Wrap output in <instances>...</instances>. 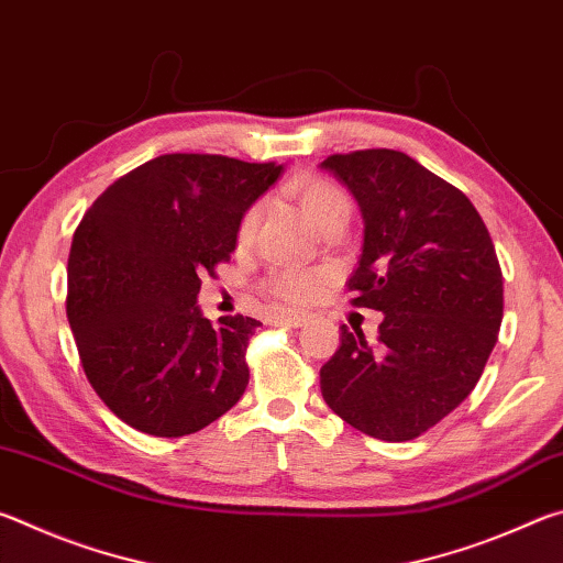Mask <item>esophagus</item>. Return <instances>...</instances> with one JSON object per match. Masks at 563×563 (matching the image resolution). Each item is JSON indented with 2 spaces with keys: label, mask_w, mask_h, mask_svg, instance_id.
I'll return each mask as SVG.
<instances>
[{
  "label": "esophagus",
  "mask_w": 563,
  "mask_h": 563,
  "mask_svg": "<svg viewBox=\"0 0 563 563\" xmlns=\"http://www.w3.org/2000/svg\"><path fill=\"white\" fill-rule=\"evenodd\" d=\"M305 318L302 312H292V310H280V312H273V322H280V325H288V328H300L305 325Z\"/></svg>",
  "instance_id": "34e87169"
}]
</instances>
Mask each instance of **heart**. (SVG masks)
Wrapping results in <instances>:
<instances>
[{
  "instance_id": "obj_1",
  "label": "heart",
  "mask_w": 563,
  "mask_h": 563,
  "mask_svg": "<svg viewBox=\"0 0 563 563\" xmlns=\"http://www.w3.org/2000/svg\"><path fill=\"white\" fill-rule=\"evenodd\" d=\"M292 194H295V198H298L305 218H308V221L316 228L332 213L347 208V196L325 178H316V176L300 178L298 184L292 186ZM258 213H261V208L251 206L243 213L241 223H238L235 235L241 245L253 241L255 225H258ZM320 288H322V275L316 271H292V268L273 271L265 275V280H263L265 292L273 295V298H278V300L292 302V305L310 302L320 292Z\"/></svg>"
}]
</instances>
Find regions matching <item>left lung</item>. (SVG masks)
Returning <instances> with one entry per match:
<instances>
[{
  "mask_svg": "<svg viewBox=\"0 0 563 563\" xmlns=\"http://www.w3.org/2000/svg\"><path fill=\"white\" fill-rule=\"evenodd\" d=\"M320 166L365 221L350 302L385 316L375 342L340 328L322 397L375 440H415L464 402L492 355L504 316L497 251L470 198L402 151H352Z\"/></svg>",
  "mask_w": 563,
  "mask_h": 563,
  "instance_id": "left-lung-1",
  "label": "left lung"
}]
</instances>
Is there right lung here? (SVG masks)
Instances as JSON below:
<instances>
[{
  "instance_id": "right-lung-1",
  "label": "right lung",
  "mask_w": 563,
  "mask_h": 563,
  "mask_svg": "<svg viewBox=\"0 0 563 563\" xmlns=\"http://www.w3.org/2000/svg\"><path fill=\"white\" fill-rule=\"evenodd\" d=\"M280 170L166 154L113 180L76 225L66 318L91 387L133 430L194 434L245 393V347L261 322L225 316L211 325L196 298Z\"/></svg>"
}]
</instances>
